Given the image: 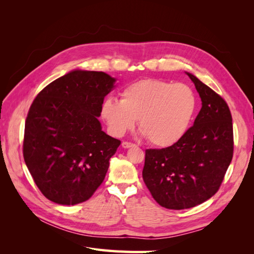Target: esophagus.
I'll use <instances>...</instances> for the list:
<instances>
[{
	"mask_svg": "<svg viewBox=\"0 0 254 254\" xmlns=\"http://www.w3.org/2000/svg\"><path fill=\"white\" fill-rule=\"evenodd\" d=\"M134 144L132 143H129V142H123L122 143V147L123 148H130V147H133Z\"/></svg>",
	"mask_w": 254,
	"mask_h": 254,
	"instance_id": "1",
	"label": "esophagus"
}]
</instances>
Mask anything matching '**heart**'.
I'll return each mask as SVG.
<instances>
[{
    "instance_id": "obj_1",
    "label": "heart",
    "mask_w": 254,
    "mask_h": 254,
    "mask_svg": "<svg viewBox=\"0 0 254 254\" xmlns=\"http://www.w3.org/2000/svg\"><path fill=\"white\" fill-rule=\"evenodd\" d=\"M195 109V94L187 84L146 78L123 89L122 101L107 97L101 118L114 136L124 135L139 119L142 134L152 145L168 147L186 134Z\"/></svg>"
}]
</instances>
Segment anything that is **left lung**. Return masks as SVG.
I'll return each instance as SVG.
<instances>
[{
	"label": "left lung",
	"mask_w": 254,
	"mask_h": 254,
	"mask_svg": "<svg viewBox=\"0 0 254 254\" xmlns=\"http://www.w3.org/2000/svg\"><path fill=\"white\" fill-rule=\"evenodd\" d=\"M201 98V109L181 139L170 147L146 149L143 180L166 209L201 204L218 190L233 157L232 117L217 93L186 72Z\"/></svg>",
	"instance_id": "obj_1"
}]
</instances>
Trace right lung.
Listing matches in <instances>:
<instances>
[{"mask_svg": "<svg viewBox=\"0 0 254 254\" xmlns=\"http://www.w3.org/2000/svg\"><path fill=\"white\" fill-rule=\"evenodd\" d=\"M115 82L104 72L73 70L48 84L30 106L23 156L51 201L83 202L104 181L121 141L104 132L97 118Z\"/></svg>", "mask_w": 254, "mask_h": 254, "instance_id": "right-lung-1", "label": "right lung"}]
</instances>
